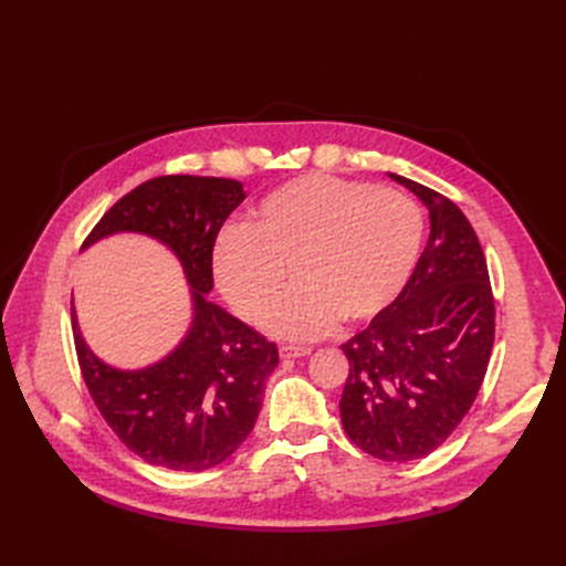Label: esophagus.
I'll return each instance as SVG.
<instances>
[{"mask_svg": "<svg viewBox=\"0 0 566 566\" xmlns=\"http://www.w3.org/2000/svg\"><path fill=\"white\" fill-rule=\"evenodd\" d=\"M312 348L310 346H293V344H284L280 346V355L284 360H293V358H305V355H310Z\"/></svg>", "mask_w": 566, "mask_h": 566, "instance_id": "esophagus-1", "label": "esophagus"}]
</instances>
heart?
<instances>
[{
  "instance_id": "heart-1",
  "label": "heart",
  "mask_w": 566,
  "mask_h": 566,
  "mask_svg": "<svg viewBox=\"0 0 566 566\" xmlns=\"http://www.w3.org/2000/svg\"><path fill=\"white\" fill-rule=\"evenodd\" d=\"M422 241L424 216L403 192L310 174L268 192L248 227L220 233L213 277L233 312L256 321L289 270L300 289L261 323L280 337L314 339L339 318L363 323L388 310Z\"/></svg>"
}]
</instances>
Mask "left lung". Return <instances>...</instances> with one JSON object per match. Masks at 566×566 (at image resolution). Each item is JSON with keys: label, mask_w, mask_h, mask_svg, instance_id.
<instances>
[{"label": "left lung", "mask_w": 566, "mask_h": 566, "mask_svg": "<svg viewBox=\"0 0 566 566\" xmlns=\"http://www.w3.org/2000/svg\"><path fill=\"white\" fill-rule=\"evenodd\" d=\"M390 178L427 206L431 233L399 298L342 344L348 378L339 410L363 452L406 463L440 448L478 399L495 303L482 245L461 208L410 178Z\"/></svg>", "instance_id": "8db88e82"}]
</instances>
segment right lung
Listing matches in <instances>:
<instances>
[{
  "instance_id": "1",
  "label": "right lung",
  "mask_w": 566,
  "mask_h": 566,
  "mask_svg": "<svg viewBox=\"0 0 566 566\" xmlns=\"http://www.w3.org/2000/svg\"><path fill=\"white\" fill-rule=\"evenodd\" d=\"M243 186L218 176H158L118 199L82 248L135 231L165 243L192 289V325L165 360L114 369L73 335L82 378L96 408L130 452L151 465L199 472L229 459L256 424L265 380L280 363L273 342L206 293L213 289V245Z\"/></svg>"
}]
</instances>
